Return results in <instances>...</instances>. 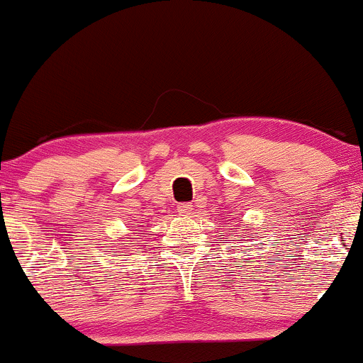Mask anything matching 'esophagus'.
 <instances>
[{"mask_svg": "<svg viewBox=\"0 0 363 363\" xmlns=\"http://www.w3.org/2000/svg\"><path fill=\"white\" fill-rule=\"evenodd\" d=\"M192 211H194L192 204H189V203L178 204V213H180L182 216H190V215H192Z\"/></svg>", "mask_w": 363, "mask_h": 363, "instance_id": "esophagus-1", "label": "esophagus"}]
</instances>
